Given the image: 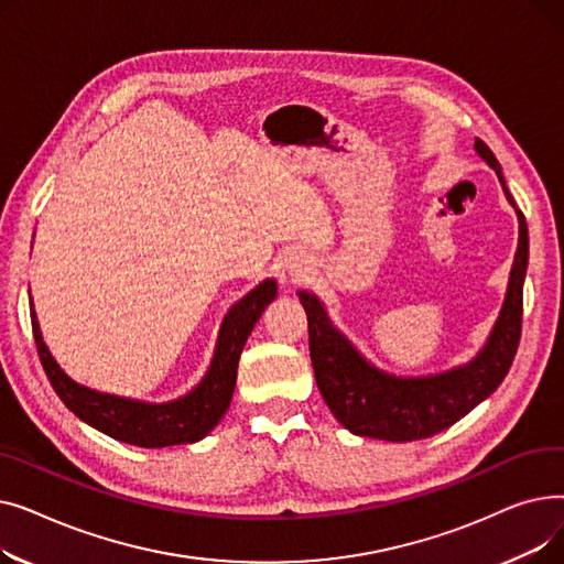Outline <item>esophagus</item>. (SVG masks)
<instances>
[{
	"label": "esophagus",
	"instance_id": "34e87169",
	"mask_svg": "<svg viewBox=\"0 0 564 564\" xmlns=\"http://www.w3.org/2000/svg\"><path fill=\"white\" fill-rule=\"evenodd\" d=\"M285 270H288V274L292 276V281H304V279H306V272H308V267H306V262H304L300 256H290V258H288V264H285Z\"/></svg>",
	"mask_w": 564,
	"mask_h": 564
}]
</instances>
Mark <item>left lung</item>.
I'll return each mask as SVG.
<instances>
[{
  "label": "left lung",
  "instance_id": "left-lung-1",
  "mask_svg": "<svg viewBox=\"0 0 564 564\" xmlns=\"http://www.w3.org/2000/svg\"><path fill=\"white\" fill-rule=\"evenodd\" d=\"M476 151L498 173L508 200L514 205L489 145L476 139ZM517 215L519 249L510 272L506 304L485 349L464 368L419 379L379 372L334 329L315 294L300 292V302L308 317V347L317 389L343 427L351 434L381 441H419L448 430L498 389L514 361L521 338L528 226L523 213L517 210Z\"/></svg>",
  "mask_w": 564,
  "mask_h": 564
}]
</instances>
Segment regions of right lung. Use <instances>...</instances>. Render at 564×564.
Returning a JSON list of instances; mask_svg holds the SVG:
<instances>
[{
    "mask_svg": "<svg viewBox=\"0 0 564 564\" xmlns=\"http://www.w3.org/2000/svg\"><path fill=\"white\" fill-rule=\"evenodd\" d=\"M276 297V281L267 279L245 300L237 302L219 332L217 351L210 370L198 387L166 404H145L137 400L116 398L98 393L75 383L62 368L56 366L47 351L39 319L32 306V329L43 370L56 395L75 413L77 419L100 430L102 434L130 443L139 448H166L175 443H194L210 432L226 413L237 379V364H240L242 347L260 319L264 306Z\"/></svg>",
    "mask_w": 564,
    "mask_h": 564,
    "instance_id": "obj_1",
    "label": "right lung"
}]
</instances>
